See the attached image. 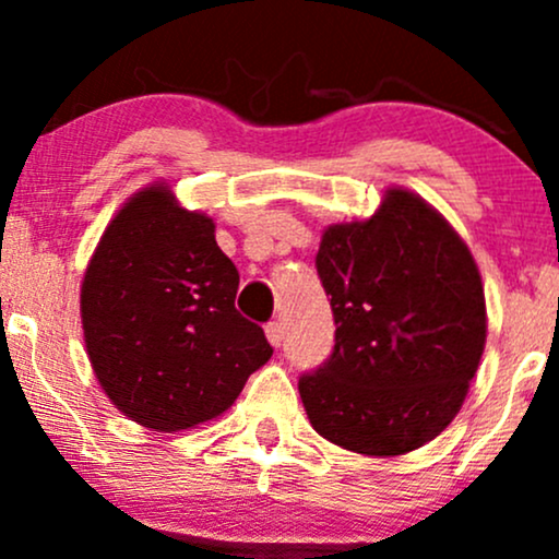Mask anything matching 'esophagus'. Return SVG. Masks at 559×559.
Wrapping results in <instances>:
<instances>
[{
  "label": "esophagus",
  "instance_id": "1",
  "mask_svg": "<svg viewBox=\"0 0 559 559\" xmlns=\"http://www.w3.org/2000/svg\"><path fill=\"white\" fill-rule=\"evenodd\" d=\"M265 336H267V342L278 349V346L284 344V323H281V320H271V323L265 325Z\"/></svg>",
  "mask_w": 559,
  "mask_h": 559
}]
</instances>
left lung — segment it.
Returning <instances> with one entry per match:
<instances>
[{
    "mask_svg": "<svg viewBox=\"0 0 559 559\" xmlns=\"http://www.w3.org/2000/svg\"><path fill=\"white\" fill-rule=\"evenodd\" d=\"M316 265L336 344L299 378L312 428L368 457L428 444L463 407L486 346L467 243L426 199L391 186L368 221L323 230Z\"/></svg>",
    "mask_w": 559,
    "mask_h": 559,
    "instance_id": "obj_1",
    "label": "left lung"
}]
</instances>
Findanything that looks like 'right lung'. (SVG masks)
<instances>
[{
  "instance_id": "1",
  "label": "right lung",
  "mask_w": 559,
  "mask_h": 559,
  "mask_svg": "<svg viewBox=\"0 0 559 559\" xmlns=\"http://www.w3.org/2000/svg\"><path fill=\"white\" fill-rule=\"evenodd\" d=\"M236 292L213 217L181 207L165 181L128 199L81 284L86 355L115 407L163 433L226 413L273 355Z\"/></svg>"
}]
</instances>
